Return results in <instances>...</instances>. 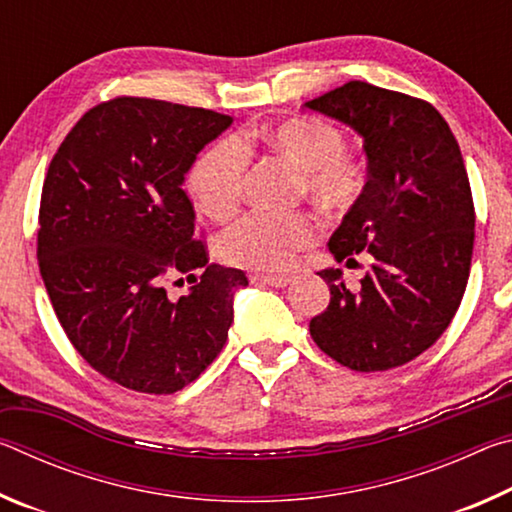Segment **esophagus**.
Wrapping results in <instances>:
<instances>
[{
  "label": "esophagus",
  "instance_id": "obj_1",
  "mask_svg": "<svg viewBox=\"0 0 512 512\" xmlns=\"http://www.w3.org/2000/svg\"><path fill=\"white\" fill-rule=\"evenodd\" d=\"M253 282L268 284V287H287V284H291V277H287V275H253Z\"/></svg>",
  "mask_w": 512,
  "mask_h": 512
}]
</instances>
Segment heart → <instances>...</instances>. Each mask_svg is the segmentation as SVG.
<instances>
[{
	"mask_svg": "<svg viewBox=\"0 0 512 512\" xmlns=\"http://www.w3.org/2000/svg\"><path fill=\"white\" fill-rule=\"evenodd\" d=\"M248 137L271 146L302 171V183L318 203L348 207L363 192L366 171L359 160L343 153L339 128L323 119L298 115ZM246 167V146L235 137L207 146L187 173V192L198 210L216 221L235 214L244 196ZM316 235L318 223L305 212H250L223 232L219 253L228 264L282 273L291 266L293 253L309 246Z\"/></svg>",
	"mask_w": 512,
	"mask_h": 512,
	"instance_id": "1",
	"label": "heart"
}]
</instances>
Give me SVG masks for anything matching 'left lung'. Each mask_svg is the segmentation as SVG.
Returning a JSON list of instances; mask_svg holds the SVG:
<instances>
[{
  "instance_id": "1",
  "label": "left lung",
  "mask_w": 512,
  "mask_h": 512,
  "mask_svg": "<svg viewBox=\"0 0 512 512\" xmlns=\"http://www.w3.org/2000/svg\"><path fill=\"white\" fill-rule=\"evenodd\" d=\"M305 108L363 140L368 183L327 248L336 262L361 250L372 255L354 291L341 268L318 273L332 298L311 318V339L345 368H397L440 339L470 277L474 203L461 149L431 103L363 81Z\"/></svg>"
}]
</instances>
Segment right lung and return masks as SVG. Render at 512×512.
I'll use <instances>...</instances> for the list:
<instances>
[{
	"label": "right lung",
	"instance_id": "1",
	"mask_svg": "<svg viewBox=\"0 0 512 512\" xmlns=\"http://www.w3.org/2000/svg\"><path fill=\"white\" fill-rule=\"evenodd\" d=\"M230 124L214 110L119 97L85 112L49 164L42 282L81 357L131 391H180L228 341L232 302L248 277L207 264L183 183ZM178 274L197 284L169 299L166 282Z\"/></svg>",
	"mask_w": 512,
	"mask_h": 512
}]
</instances>
